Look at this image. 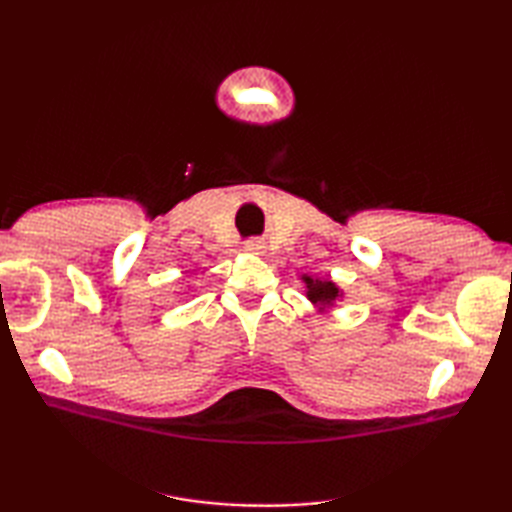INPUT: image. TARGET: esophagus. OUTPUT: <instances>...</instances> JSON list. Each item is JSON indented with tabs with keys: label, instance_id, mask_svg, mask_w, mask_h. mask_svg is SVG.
<instances>
[{
	"label": "esophagus",
	"instance_id": "obj_1",
	"mask_svg": "<svg viewBox=\"0 0 512 512\" xmlns=\"http://www.w3.org/2000/svg\"><path fill=\"white\" fill-rule=\"evenodd\" d=\"M244 250L248 255H264L266 244L262 242V239H248V242L244 244Z\"/></svg>",
	"mask_w": 512,
	"mask_h": 512
}]
</instances>
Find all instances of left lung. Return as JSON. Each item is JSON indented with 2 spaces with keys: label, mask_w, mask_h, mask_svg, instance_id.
Segmentation results:
<instances>
[{
  "label": "left lung",
  "mask_w": 512,
  "mask_h": 512,
  "mask_svg": "<svg viewBox=\"0 0 512 512\" xmlns=\"http://www.w3.org/2000/svg\"><path fill=\"white\" fill-rule=\"evenodd\" d=\"M301 281L306 284V297L319 312H328L336 308V303L343 301L345 292L339 284H334L332 279H321L312 275H301Z\"/></svg>",
  "instance_id": "1"
}]
</instances>
